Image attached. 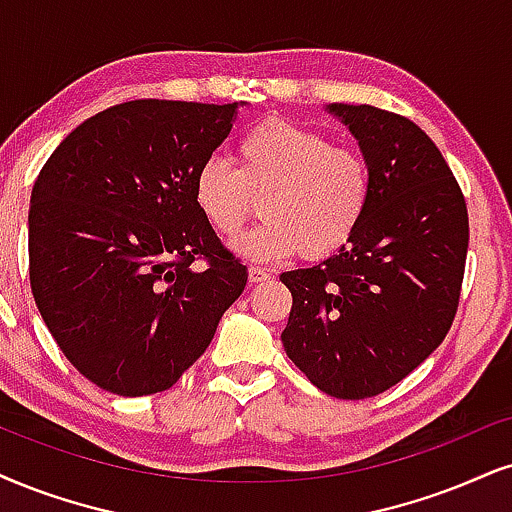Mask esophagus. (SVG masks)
<instances>
[{
  "label": "esophagus",
  "instance_id": "obj_1",
  "mask_svg": "<svg viewBox=\"0 0 512 512\" xmlns=\"http://www.w3.org/2000/svg\"><path fill=\"white\" fill-rule=\"evenodd\" d=\"M248 278H250V283H262V281H267V278H271V271L264 267H250Z\"/></svg>",
  "mask_w": 512,
  "mask_h": 512
}]
</instances>
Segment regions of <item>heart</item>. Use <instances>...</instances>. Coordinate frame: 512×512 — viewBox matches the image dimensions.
Instances as JSON below:
<instances>
[{"label":"heart","mask_w":512,"mask_h":512,"mask_svg":"<svg viewBox=\"0 0 512 512\" xmlns=\"http://www.w3.org/2000/svg\"><path fill=\"white\" fill-rule=\"evenodd\" d=\"M371 196L373 174L364 155L286 120H267L245 134L238 170L210 158L193 179V203L222 238L241 234L260 200L264 219L236 243L257 262L295 252L333 255L364 224Z\"/></svg>","instance_id":"heart-1"}]
</instances>
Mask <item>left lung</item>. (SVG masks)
Instances as JSON below:
<instances>
[{
  "label": "left lung",
  "mask_w": 512,
  "mask_h": 512,
  "mask_svg": "<svg viewBox=\"0 0 512 512\" xmlns=\"http://www.w3.org/2000/svg\"><path fill=\"white\" fill-rule=\"evenodd\" d=\"M328 111L371 167V208L335 255L283 271L293 309L281 340L321 392L366 399L404 380L449 333L468 255V208L416 122L366 103H331Z\"/></svg>",
  "instance_id": "1"
}]
</instances>
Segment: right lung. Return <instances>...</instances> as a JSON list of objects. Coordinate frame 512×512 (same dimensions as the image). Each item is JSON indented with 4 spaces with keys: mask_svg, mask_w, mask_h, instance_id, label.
<instances>
[{
    "mask_svg": "<svg viewBox=\"0 0 512 512\" xmlns=\"http://www.w3.org/2000/svg\"><path fill=\"white\" fill-rule=\"evenodd\" d=\"M236 111L160 99L106 108L58 144L32 186V295L66 359L101 390H170L248 283L193 203L198 167Z\"/></svg>",
    "mask_w": 512,
    "mask_h": 512,
    "instance_id": "add662e5",
    "label": "right lung"
}]
</instances>
